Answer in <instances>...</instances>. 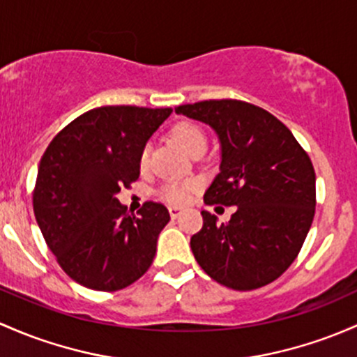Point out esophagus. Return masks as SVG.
Here are the masks:
<instances>
[{
    "instance_id": "34e87169",
    "label": "esophagus",
    "mask_w": 357,
    "mask_h": 357,
    "mask_svg": "<svg viewBox=\"0 0 357 357\" xmlns=\"http://www.w3.org/2000/svg\"><path fill=\"white\" fill-rule=\"evenodd\" d=\"M181 212L183 210L179 207H176V205H171V207H169V215H171L172 219H178V217L181 215Z\"/></svg>"
}]
</instances>
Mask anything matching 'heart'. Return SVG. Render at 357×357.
I'll list each match as a JSON object with an SVG mask.
<instances>
[{"instance_id": "obj_1", "label": "heart", "mask_w": 357, "mask_h": 357, "mask_svg": "<svg viewBox=\"0 0 357 357\" xmlns=\"http://www.w3.org/2000/svg\"><path fill=\"white\" fill-rule=\"evenodd\" d=\"M171 137L179 147L188 153H193L198 149H205V145H207V137H205L204 130L190 121H181L172 126ZM145 162H147V150L140 157L142 166H145ZM197 186V181H169L159 190V195L169 204H185L190 198L191 191Z\"/></svg>"}]
</instances>
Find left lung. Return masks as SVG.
Wrapping results in <instances>:
<instances>
[{
	"instance_id": "1",
	"label": "left lung",
	"mask_w": 357,
	"mask_h": 357,
	"mask_svg": "<svg viewBox=\"0 0 357 357\" xmlns=\"http://www.w3.org/2000/svg\"><path fill=\"white\" fill-rule=\"evenodd\" d=\"M176 114L205 123L220 144L219 174L207 205H236L226 224L204 210L191 251L222 286L251 291L279 279L296 260L314 217V169L294 135L275 116L243 100H204Z\"/></svg>"
}]
</instances>
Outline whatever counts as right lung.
Segmentation results:
<instances>
[{
  "label": "right lung",
  "mask_w": 357,
  "mask_h": 357,
  "mask_svg": "<svg viewBox=\"0 0 357 357\" xmlns=\"http://www.w3.org/2000/svg\"><path fill=\"white\" fill-rule=\"evenodd\" d=\"M171 107L104 106L59 131L40 159L33 213L61 268L93 291H119L152 265L169 222L162 204L126 213L116 195L140 176V157Z\"/></svg>",
  "instance_id": "right-lung-1"
}]
</instances>
